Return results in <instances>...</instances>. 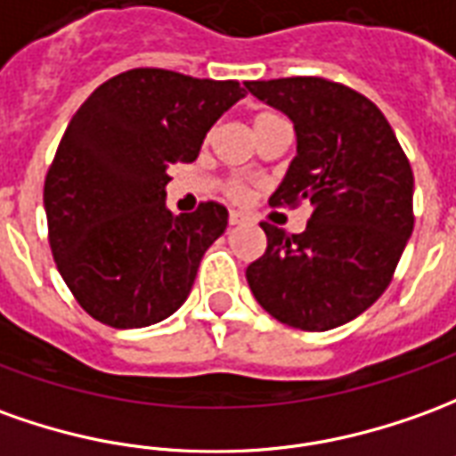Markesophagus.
I'll list each match as a JSON object with an SVG mask.
<instances>
[{
    "instance_id": "esophagus-1",
    "label": "esophagus",
    "mask_w": 456,
    "mask_h": 456,
    "mask_svg": "<svg viewBox=\"0 0 456 456\" xmlns=\"http://www.w3.org/2000/svg\"><path fill=\"white\" fill-rule=\"evenodd\" d=\"M247 222V217L241 215V212H229V224L232 227H237V224H244Z\"/></svg>"
}]
</instances>
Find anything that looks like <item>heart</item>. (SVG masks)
Masks as SVG:
<instances>
[{
    "label": "heart",
    "mask_w": 456,
    "mask_h": 456,
    "mask_svg": "<svg viewBox=\"0 0 456 456\" xmlns=\"http://www.w3.org/2000/svg\"><path fill=\"white\" fill-rule=\"evenodd\" d=\"M254 133H261V130L272 128V126H276V123H283L281 118L276 116V113H269V110H261V113H256L254 116ZM224 190H227V195L232 197V200H237V202H241L244 197H247V187L239 183V180H229L227 184H224Z\"/></svg>",
    "instance_id": "heart-1"
}]
</instances>
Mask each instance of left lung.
<instances>
[{"label":"left lung","mask_w":456,"mask_h":456,"mask_svg":"<svg viewBox=\"0 0 456 456\" xmlns=\"http://www.w3.org/2000/svg\"><path fill=\"white\" fill-rule=\"evenodd\" d=\"M244 86L296 130V158L269 205L311 207L301 234L261 224L251 294L286 326H343L383 296L412 234L410 160L380 108L348 86L318 76Z\"/></svg>","instance_id":"8db88e82"}]
</instances>
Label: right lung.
Returning a JSON list of instances; mask_svg holds the SVG:
<instances>
[{
  "label": "right lung",
  "mask_w": 456,
  "mask_h": 456,
  "mask_svg": "<svg viewBox=\"0 0 456 456\" xmlns=\"http://www.w3.org/2000/svg\"><path fill=\"white\" fill-rule=\"evenodd\" d=\"M237 81L130 69L71 118L44 183L56 269L88 316L113 328L160 323L187 301L227 207L175 217L167 170L200 155L207 130L244 98Z\"/></svg>",
  "instance_id": "obj_1"
}]
</instances>
